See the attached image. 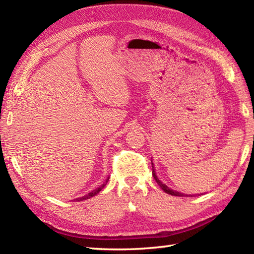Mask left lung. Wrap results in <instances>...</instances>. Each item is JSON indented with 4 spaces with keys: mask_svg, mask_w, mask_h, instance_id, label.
<instances>
[{
    "mask_svg": "<svg viewBox=\"0 0 254 254\" xmlns=\"http://www.w3.org/2000/svg\"><path fill=\"white\" fill-rule=\"evenodd\" d=\"M152 165H153V163H152ZM153 177H154V179L156 180V182L158 183V186L163 189V190L166 192V193H168V194H171V195H175V196H185L186 194H183V193H180V192H177V191H174V190H171V189H169L168 187L167 186H165L163 182H161L158 178H157V176H156V172H155V170H154V166H153Z\"/></svg>",
    "mask_w": 254,
    "mask_h": 254,
    "instance_id": "8db88e82",
    "label": "left lung"
}]
</instances>
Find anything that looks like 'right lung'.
Returning <instances> with one entry per match:
<instances>
[{
	"mask_svg": "<svg viewBox=\"0 0 254 254\" xmlns=\"http://www.w3.org/2000/svg\"><path fill=\"white\" fill-rule=\"evenodd\" d=\"M108 180L109 179H107L106 180V182L105 183H102V185L98 188V189H96V190H94L93 192H90V193H88V195H85V196H83V197H80V198H77V201H80V199H86V198H89V197H91V196H94V195H96L97 193H99L100 191H101V189H104V187L106 186V183L108 182Z\"/></svg>",
	"mask_w": 254,
	"mask_h": 254,
	"instance_id": "obj_1",
	"label": "right lung"
}]
</instances>
